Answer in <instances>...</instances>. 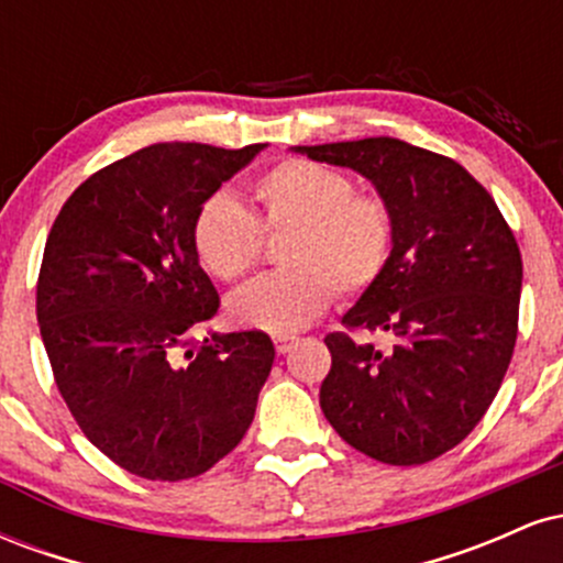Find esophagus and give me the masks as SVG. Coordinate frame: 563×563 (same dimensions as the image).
<instances>
[{
  "instance_id": "1",
  "label": "esophagus",
  "mask_w": 563,
  "mask_h": 563,
  "mask_svg": "<svg viewBox=\"0 0 563 563\" xmlns=\"http://www.w3.org/2000/svg\"><path fill=\"white\" fill-rule=\"evenodd\" d=\"M296 335H275V349H277V354H288L290 349L296 346Z\"/></svg>"
}]
</instances>
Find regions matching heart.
Masks as SVG:
<instances>
[{
  "label": "heart",
  "instance_id": "obj_1",
  "mask_svg": "<svg viewBox=\"0 0 563 563\" xmlns=\"http://www.w3.org/2000/svg\"><path fill=\"white\" fill-rule=\"evenodd\" d=\"M256 214L232 192L219 190L198 206L190 241L200 267L235 283L254 267L264 235H280L277 262L286 269L264 275L230 296L235 325L264 333H294L309 325L333 299L363 294L389 267L394 219L386 200L354 192L344 172L288 158L254 185Z\"/></svg>",
  "mask_w": 563,
  "mask_h": 563
}]
</instances>
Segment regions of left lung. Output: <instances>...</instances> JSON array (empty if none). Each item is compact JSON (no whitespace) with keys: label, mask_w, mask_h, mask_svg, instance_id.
I'll return each instance as SVG.
<instances>
[{"label":"left lung","mask_w":563,"mask_h":563,"mask_svg":"<svg viewBox=\"0 0 563 563\" xmlns=\"http://www.w3.org/2000/svg\"><path fill=\"white\" fill-rule=\"evenodd\" d=\"M376 185L394 219L389 267L344 314L386 330L380 353L325 335L328 423L389 466H421L461 444L493 405L519 333L521 254L493 196L461 164L394 137L294 147Z\"/></svg>","instance_id":"left-lung-1"}]
</instances>
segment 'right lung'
Wrapping results in <instances>:
<instances>
[{
	"instance_id": "right-lung-1",
	"label": "right lung",
	"mask_w": 563,
	"mask_h": 563,
	"mask_svg": "<svg viewBox=\"0 0 563 563\" xmlns=\"http://www.w3.org/2000/svg\"><path fill=\"white\" fill-rule=\"evenodd\" d=\"M264 145L158 142L74 190L44 245L36 320L84 437L151 482L203 474L238 448L273 371L267 333H214L219 294L200 269L198 206Z\"/></svg>"
}]
</instances>
